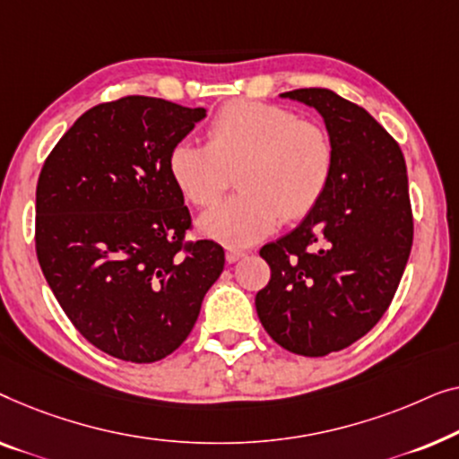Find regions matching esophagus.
<instances>
[{
	"mask_svg": "<svg viewBox=\"0 0 459 459\" xmlns=\"http://www.w3.org/2000/svg\"><path fill=\"white\" fill-rule=\"evenodd\" d=\"M241 257H245V251L243 249H227V262H230V264H235V262H238L241 260Z\"/></svg>",
	"mask_w": 459,
	"mask_h": 459,
	"instance_id": "esophagus-1",
	"label": "esophagus"
}]
</instances>
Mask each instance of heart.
Instances as JSON below:
<instances>
[{"mask_svg":"<svg viewBox=\"0 0 459 459\" xmlns=\"http://www.w3.org/2000/svg\"><path fill=\"white\" fill-rule=\"evenodd\" d=\"M326 131L297 120L291 109L238 100L218 109L208 126V145L180 141L168 156V172L186 202L210 208L238 170L241 195L199 218L205 237L247 247L268 237L282 218L309 214L325 195L333 172Z\"/></svg>","mask_w":459,"mask_h":459,"instance_id":"1","label":"heart"}]
</instances>
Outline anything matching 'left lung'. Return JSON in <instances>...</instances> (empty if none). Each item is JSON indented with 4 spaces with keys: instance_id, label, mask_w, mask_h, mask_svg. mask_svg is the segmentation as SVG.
Segmentation results:
<instances>
[{
    "instance_id": "obj_1",
    "label": "left lung",
    "mask_w": 459,
    "mask_h": 459,
    "mask_svg": "<svg viewBox=\"0 0 459 459\" xmlns=\"http://www.w3.org/2000/svg\"><path fill=\"white\" fill-rule=\"evenodd\" d=\"M314 108L333 143L325 195L289 235L264 245L262 326L285 350L320 358L356 343L389 307L408 264L414 222L395 139L331 89L281 93Z\"/></svg>"
}]
</instances>
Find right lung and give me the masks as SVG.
<instances>
[{
	"label": "right lung",
	"mask_w": 459,
	"mask_h": 459,
	"mask_svg": "<svg viewBox=\"0 0 459 459\" xmlns=\"http://www.w3.org/2000/svg\"><path fill=\"white\" fill-rule=\"evenodd\" d=\"M205 108L128 95L87 109L37 183V257L89 343L134 364L180 347L224 268V249L183 243L191 214L168 156Z\"/></svg>",
	"instance_id": "add662e5"
}]
</instances>
